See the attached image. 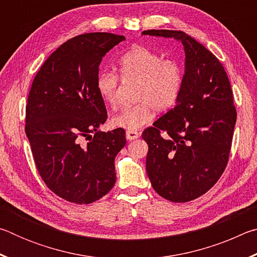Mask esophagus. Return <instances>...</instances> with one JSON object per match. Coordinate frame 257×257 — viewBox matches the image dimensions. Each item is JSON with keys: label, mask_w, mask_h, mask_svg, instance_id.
Masks as SVG:
<instances>
[{"label": "esophagus", "mask_w": 257, "mask_h": 257, "mask_svg": "<svg viewBox=\"0 0 257 257\" xmlns=\"http://www.w3.org/2000/svg\"><path fill=\"white\" fill-rule=\"evenodd\" d=\"M125 137H127L128 141H134V139H137L139 137V133L135 132V130H127Z\"/></svg>", "instance_id": "obj_1"}]
</instances>
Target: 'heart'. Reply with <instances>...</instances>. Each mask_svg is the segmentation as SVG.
Wrapping results in <instances>:
<instances>
[{
    "instance_id": "obj_1",
    "label": "heart",
    "mask_w": 257,
    "mask_h": 257,
    "mask_svg": "<svg viewBox=\"0 0 257 257\" xmlns=\"http://www.w3.org/2000/svg\"><path fill=\"white\" fill-rule=\"evenodd\" d=\"M118 66L119 76L112 71H101L97 75L95 86L99 97L107 106H116L120 76L123 82H136V103L113 115L111 127L137 130L151 122L155 110L165 112L176 105L185 77L179 61L163 58L159 52L144 46H135L121 56Z\"/></svg>"
}]
</instances>
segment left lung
I'll use <instances>...</instances> for the list:
<instances>
[{
    "label": "left lung",
    "mask_w": 257,
    "mask_h": 257,
    "mask_svg": "<svg viewBox=\"0 0 257 257\" xmlns=\"http://www.w3.org/2000/svg\"><path fill=\"white\" fill-rule=\"evenodd\" d=\"M143 35L173 37L186 53L184 85L175 107L143 133L149 144L146 171L154 190L175 203L210 190L228 164L237 120L233 94L216 56L180 30Z\"/></svg>",
    "instance_id": "obj_1"
}]
</instances>
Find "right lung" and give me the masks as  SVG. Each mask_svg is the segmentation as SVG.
I'll list each match as a JSON object with an SVG mask.
<instances>
[{
    "label": "right lung",
    "instance_id": "right-lung-1",
    "mask_svg": "<svg viewBox=\"0 0 257 257\" xmlns=\"http://www.w3.org/2000/svg\"><path fill=\"white\" fill-rule=\"evenodd\" d=\"M124 40L110 33L70 38L43 63L29 90L25 130L35 164L46 186L70 203H93L115 184L125 132L97 130L107 113L95 82L103 56Z\"/></svg>",
    "mask_w": 257,
    "mask_h": 257
}]
</instances>
